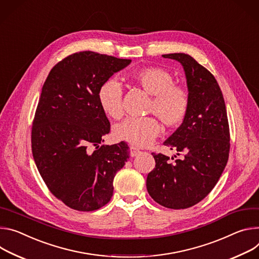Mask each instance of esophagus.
<instances>
[{
  "mask_svg": "<svg viewBox=\"0 0 259 259\" xmlns=\"http://www.w3.org/2000/svg\"><path fill=\"white\" fill-rule=\"evenodd\" d=\"M140 152H141L140 149H138V148H136V147H134V146L131 147V156H132V157L137 156Z\"/></svg>",
  "mask_w": 259,
  "mask_h": 259,
  "instance_id": "34e87169",
  "label": "esophagus"
}]
</instances>
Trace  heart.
<instances>
[{
  "label": "heart",
  "mask_w": 259,
  "mask_h": 259,
  "mask_svg": "<svg viewBox=\"0 0 259 259\" xmlns=\"http://www.w3.org/2000/svg\"><path fill=\"white\" fill-rule=\"evenodd\" d=\"M131 80L152 96L148 111L155 113L167 128L179 127L189 111L190 98L185 88L174 83L170 72L160 67H144L133 71ZM98 99L109 117L119 119L123 115L122 88L115 79H108L99 89ZM161 131L155 117H130L114 127L113 135L137 147L146 146Z\"/></svg>",
  "instance_id": "1"
}]
</instances>
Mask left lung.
I'll use <instances>...</instances> for the list:
<instances>
[{
  "label": "left lung",
  "mask_w": 259,
  "mask_h": 259,
  "mask_svg": "<svg viewBox=\"0 0 259 259\" xmlns=\"http://www.w3.org/2000/svg\"><path fill=\"white\" fill-rule=\"evenodd\" d=\"M162 56L183 66L190 107L184 122L163 143L182 158L170 162L153 152L155 167L146 186L157 204L179 210L196 205L215 187L228 160L231 136L223 95L212 73L188 54Z\"/></svg>",
  "instance_id": "8db88e82"
}]
</instances>
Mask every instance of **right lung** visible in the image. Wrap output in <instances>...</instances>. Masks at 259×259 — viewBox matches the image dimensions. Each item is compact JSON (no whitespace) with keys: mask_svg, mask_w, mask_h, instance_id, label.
<instances>
[{"mask_svg":"<svg viewBox=\"0 0 259 259\" xmlns=\"http://www.w3.org/2000/svg\"><path fill=\"white\" fill-rule=\"evenodd\" d=\"M131 62L76 52L57 63L44 82L33 120L32 152L50 192L71 209L90 212L108 204L113 179L128 158L124 142L100 146L110 122L98 92Z\"/></svg>","mask_w":259,"mask_h":259,"instance_id":"1","label":"right lung"}]
</instances>
